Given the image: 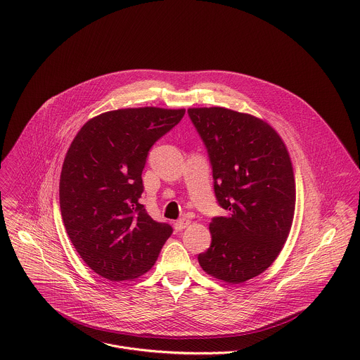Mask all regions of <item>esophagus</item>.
Returning <instances> with one entry per match:
<instances>
[{
  "mask_svg": "<svg viewBox=\"0 0 360 360\" xmlns=\"http://www.w3.org/2000/svg\"><path fill=\"white\" fill-rule=\"evenodd\" d=\"M190 223H191V221H190V219H187V217L179 219V220L174 221V229H176L177 231H181V230H184Z\"/></svg>",
  "mask_w": 360,
  "mask_h": 360,
  "instance_id": "obj_1",
  "label": "esophagus"
}]
</instances>
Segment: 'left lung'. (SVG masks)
Instances as JSON below:
<instances>
[{
  "label": "left lung",
  "mask_w": 360,
  "mask_h": 360,
  "mask_svg": "<svg viewBox=\"0 0 360 360\" xmlns=\"http://www.w3.org/2000/svg\"><path fill=\"white\" fill-rule=\"evenodd\" d=\"M187 112L207 151L216 201L227 212L212 219V243L198 262L214 278L244 283L274 262L290 234L291 159L276 130L252 115L220 106Z\"/></svg>",
  "instance_id": "1"
}]
</instances>
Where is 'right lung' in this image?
I'll list each match as a JSON object with an SVG mask.
<instances>
[{
    "label": "right lung",
    "instance_id": "right-lung-1",
    "mask_svg": "<svg viewBox=\"0 0 360 360\" xmlns=\"http://www.w3.org/2000/svg\"><path fill=\"white\" fill-rule=\"evenodd\" d=\"M186 109L127 108L89 120L72 141L59 180L66 233L79 255L110 281L147 273L173 229L140 204L155 143Z\"/></svg>",
    "mask_w": 360,
    "mask_h": 360
}]
</instances>
